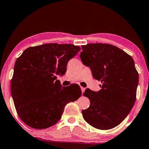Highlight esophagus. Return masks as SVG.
<instances>
[{
  "label": "esophagus",
  "instance_id": "esophagus-1",
  "mask_svg": "<svg viewBox=\"0 0 149 149\" xmlns=\"http://www.w3.org/2000/svg\"><path fill=\"white\" fill-rule=\"evenodd\" d=\"M81 89L82 93H84V92L85 91V90H86V89H85L84 87H81Z\"/></svg>",
  "mask_w": 149,
  "mask_h": 149
}]
</instances>
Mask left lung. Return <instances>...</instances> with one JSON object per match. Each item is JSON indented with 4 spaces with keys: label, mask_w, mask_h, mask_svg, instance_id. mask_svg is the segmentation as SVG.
Returning <instances> with one entry per match:
<instances>
[{
    "label": "left lung",
    "mask_w": 149,
    "mask_h": 149,
    "mask_svg": "<svg viewBox=\"0 0 149 149\" xmlns=\"http://www.w3.org/2000/svg\"><path fill=\"white\" fill-rule=\"evenodd\" d=\"M81 48V62L102 84L99 91L86 89L84 93L90 105L82 110L83 117L96 129H113L125 119L136 101L139 74L134 60L111 44L91 43Z\"/></svg>",
    "instance_id": "8db88e82"
}]
</instances>
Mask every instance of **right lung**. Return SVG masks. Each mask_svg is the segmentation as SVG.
<instances>
[{
  "label": "right lung",
  "instance_id": "obj_1",
  "mask_svg": "<svg viewBox=\"0 0 149 149\" xmlns=\"http://www.w3.org/2000/svg\"><path fill=\"white\" fill-rule=\"evenodd\" d=\"M73 44H45L29 47L17 58L11 94L21 120L32 128L42 129L55 125L67 103L81 95L79 85L62 87L57 75H63L70 59L80 51Z\"/></svg>",
  "mask_w": 149,
  "mask_h": 149
}]
</instances>
